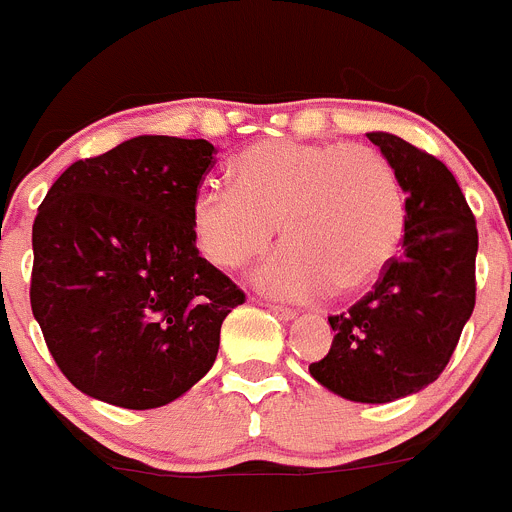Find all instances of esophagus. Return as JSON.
<instances>
[{
	"label": "esophagus",
	"mask_w": 512,
	"mask_h": 512,
	"mask_svg": "<svg viewBox=\"0 0 512 512\" xmlns=\"http://www.w3.org/2000/svg\"><path fill=\"white\" fill-rule=\"evenodd\" d=\"M269 307L271 312H274V315H277V318H282V320H292L297 315L295 310H292V307H284V305H274V302H269Z\"/></svg>",
	"instance_id": "obj_1"
}]
</instances>
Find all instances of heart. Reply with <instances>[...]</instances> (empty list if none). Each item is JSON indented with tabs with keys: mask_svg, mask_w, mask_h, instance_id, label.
Listing matches in <instances>:
<instances>
[{
	"mask_svg": "<svg viewBox=\"0 0 512 512\" xmlns=\"http://www.w3.org/2000/svg\"><path fill=\"white\" fill-rule=\"evenodd\" d=\"M235 187L207 182L192 202L202 253L220 269L261 259L282 225V251L261 279L282 295L328 287L354 295L395 259L405 225L397 174L361 143L264 140L233 166Z\"/></svg>",
	"mask_w": 512,
	"mask_h": 512,
	"instance_id": "1",
	"label": "heart"
}]
</instances>
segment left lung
I'll list each match as a JSON object with an SVG mask.
<instances>
[{
    "mask_svg": "<svg viewBox=\"0 0 512 512\" xmlns=\"http://www.w3.org/2000/svg\"><path fill=\"white\" fill-rule=\"evenodd\" d=\"M405 192L402 253L372 292L330 315V351L310 374L354 402H392L446 369L477 300V223L454 174L390 133H366Z\"/></svg>",
    "mask_w": 512,
    "mask_h": 512,
    "instance_id": "left-lung-1",
    "label": "left lung"
}]
</instances>
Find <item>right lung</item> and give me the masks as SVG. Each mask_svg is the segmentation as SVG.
I'll list each match as a JSON object with an SVG mask.
<instances>
[{"instance_id": "add662e5", "label": "right lung", "mask_w": 512, "mask_h": 512, "mask_svg": "<svg viewBox=\"0 0 512 512\" xmlns=\"http://www.w3.org/2000/svg\"><path fill=\"white\" fill-rule=\"evenodd\" d=\"M207 140L138 135L58 176L33 223L30 305L63 377L148 410L200 382L246 295L197 251Z\"/></svg>"}]
</instances>
